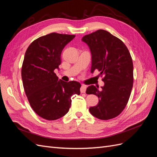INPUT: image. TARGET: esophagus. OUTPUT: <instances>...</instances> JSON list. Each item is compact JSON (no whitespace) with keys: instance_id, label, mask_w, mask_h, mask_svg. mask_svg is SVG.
I'll use <instances>...</instances> for the list:
<instances>
[{"instance_id":"esophagus-1","label":"esophagus","mask_w":157,"mask_h":157,"mask_svg":"<svg viewBox=\"0 0 157 157\" xmlns=\"http://www.w3.org/2000/svg\"><path fill=\"white\" fill-rule=\"evenodd\" d=\"M86 90V86H84V85H82L81 88H80V92L81 93H85Z\"/></svg>"}]
</instances>
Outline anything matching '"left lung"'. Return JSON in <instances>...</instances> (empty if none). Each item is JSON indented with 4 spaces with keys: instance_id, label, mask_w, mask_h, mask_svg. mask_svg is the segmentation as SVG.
<instances>
[{
    "instance_id": "1",
    "label": "left lung",
    "mask_w": 157,
    "mask_h": 157,
    "mask_svg": "<svg viewBox=\"0 0 157 157\" xmlns=\"http://www.w3.org/2000/svg\"><path fill=\"white\" fill-rule=\"evenodd\" d=\"M82 40L91 52V72L100 71L105 83L101 90L94 85L87 88L86 94L99 98L98 105L89 111L99 119H111L124 110L130 96L134 82L132 57L124 42L105 30L85 35Z\"/></svg>"
}]
</instances>
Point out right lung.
Returning a JSON list of instances; mask_svg holds the SVG:
<instances>
[{
    "instance_id": "add662e5",
    "label": "right lung",
    "mask_w": 157,
    "mask_h": 157,
    "mask_svg": "<svg viewBox=\"0 0 157 157\" xmlns=\"http://www.w3.org/2000/svg\"><path fill=\"white\" fill-rule=\"evenodd\" d=\"M75 37L50 33L33 41L25 52L21 69L23 88L33 111L46 120L63 117L69 110L71 96L80 94L79 82L59 80L54 73L61 63V52Z\"/></svg>"
}]
</instances>
